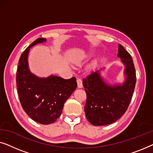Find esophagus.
<instances>
[{
  "mask_svg": "<svg viewBox=\"0 0 153 153\" xmlns=\"http://www.w3.org/2000/svg\"><path fill=\"white\" fill-rule=\"evenodd\" d=\"M77 85H78L79 88H83V83H82V81L80 79H77Z\"/></svg>",
  "mask_w": 153,
  "mask_h": 153,
  "instance_id": "esophagus-1",
  "label": "esophagus"
}]
</instances>
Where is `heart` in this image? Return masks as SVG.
Listing matches in <instances>:
<instances>
[{
  "mask_svg": "<svg viewBox=\"0 0 153 153\" xmlns=\"http://www.w3.org/2000/svg\"><path fill=\"white\" fill-rule=\"evenodd\" d=\"M91 53V51H88V52H86V53H83V54H81V55L76 56V58H74L73 62H74V63L77 65H82L83 62H84L85 59H86V58L88 56H90Z\"/></svg>",
  "mask_w": 153,
  "mask_h": 153,
  "instance_id": "b5f03b06",
  "label": "heart"
}]
</instances>
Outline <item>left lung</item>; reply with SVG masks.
<instances>
[{"label": "left lung", "instance_id": "1", "mask_svg": "<svg viewBox=\"0 0 153 153\" xmlns=\"http://www.w3.org/2000/svg\"><path fill=\"white\" fill-rule=\"evenodd\" d=\"M118 57L125 65V81L110 84L102 77L104 68L91 72L83 79L87 100L85 117L93 125L103 126L114 123L126 111L136 84V71L130 54L118 45Z\"/></svg>", "mask_w": 153, "mask_h": 153}]
</instances>
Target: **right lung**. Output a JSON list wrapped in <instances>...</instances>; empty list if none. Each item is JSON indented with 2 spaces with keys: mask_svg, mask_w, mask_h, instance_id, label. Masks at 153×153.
Segmentation results:
<instances>
[{
  "mask_svg": "<svg viewBox=\"0 0 153 153\" xmlns=\"http://www.w3.org/2000/svg\"><path fill=\"white\" fill-rule=\"evenodd\" d=\"M46 42L45 38L37 39L23 52L19 60L16 85L24 111L35 122L49 125L61 115L64 104L76 90L77 83L75 77H39L30 72L28 60L30 49Z\"/></svg>",
  "mask_w": 153,
  "mask_h": 153,
  "instance_id": "obj_1",
  "label": "right lung"
}]
</instances>
